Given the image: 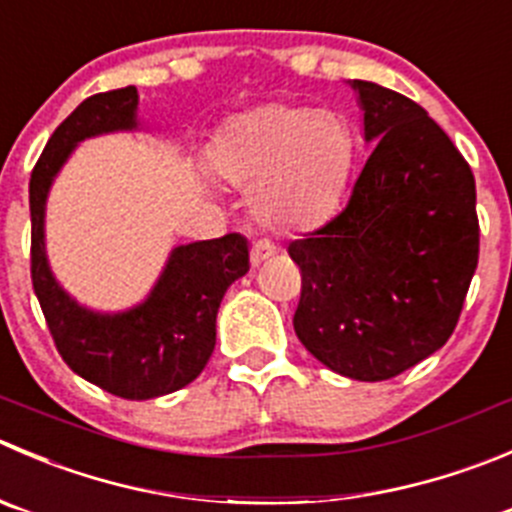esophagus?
<instances>
[{"mask_svg":"<svg viewBox=\"0 0 512 512\" xmlns=\"http://www.w3.org/2000/svg\"><path fill=\"white\" fill-rule=\"evenodd\" d=\"M275 255V245H270V242L265 240H257L255 245H252V265H262V262L267 260V257Z\"/></svg>","mask_w":512,"mask_h":512,"instance_id":"1","label":"esophagus"}]
</instances>
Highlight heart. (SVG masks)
Instances as JSON below:
<instances>
[{
  "label": "heart",
  "mask_w": 512,
  "mask_h": 512,
  "mask_svg": "<svg viewBox=\"0 0 512 512\" xmlns=\"http://www.w3.org/2000/svg\"><path fill=\"white\" fill-rule=\"evenodd\" d=\"M355 132L345 114L307 104H265L232 119L207 152L210 170L255 185L252 215L270 230L320 220L345 187Z\"/></svg>",
  "instance_id": "heart-1"
}]
</instances>
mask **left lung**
<instances>
[{
    "mask_svg": "<svg viewBox=\"0 0 512 512\" xmlns=\"http://www.w3.org/2000/svg\"><path fill=\"white\" fill-rule=\"evenodd\" d=\"M375 142L345 207L290 242L302 345L352 380H390L448 342L478 267L470 165L405 94L355 79Z\"/></svg>",
    "mask_w": 512,
    "mask_h": 512,
    "instance_id": "left-lung-1",
    "label": "left lung"
}]
</instances>
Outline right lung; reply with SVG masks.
<instances>
[{"label":"right lung","instance_id":"obj_1","mask_svg":"<svg viewBox=\"0 0 512 512\" xmlns=\"http://www.w3.org/2000/svg\"><path fill=\"white\" fill-rule=\"evenodd\" d=\"M137 87L84 99L49 137L29 180L32 285L62 360L87 382L124 400H152L185 388L215 350V322L227 287L250 270L237 232L172 250L145 302L127 312L87 310L59 287L44 252L49 187L87 137L137 130Z\"/></svg>","mask_w":512,"mask_h":512}]
</instances>
